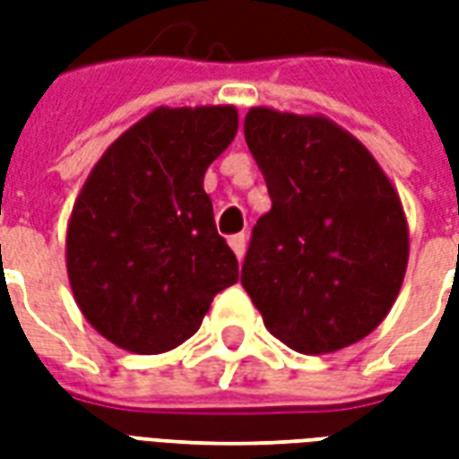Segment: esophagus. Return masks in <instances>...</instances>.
Masks as SVG:
<instances>
[{
  "label": "esophagus",
  "instance_id": "obj_1",
  "mask_svg": "<svg viewBox=\"0 0 459 459\" xmlns=\"http://www.w3.org/2000/svg\"><path fill=\"white\" fill-rule=\"evenodd\" d=\"M229 246L233 248V253L238 255V260L243 258V253H246V236L243 233H236V236H230Z\"/></svg>",
  "mask_w": 459,
  "mask_h": 459
}]
</instances>
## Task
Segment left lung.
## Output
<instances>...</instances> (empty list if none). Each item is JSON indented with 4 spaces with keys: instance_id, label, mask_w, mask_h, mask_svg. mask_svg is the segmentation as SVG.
<instances>
[{
    "instance_id": "obj_1",
    "label": "left lung",
    "mask_w": 459,
    "mask_h": 459,
    "mask_svg": "<svg viewBox=\"0 0 459 459\" xmlns=\"http://www.w3.org/2000/svg\"><path fill=\"white\" fill-rule=\"evenodd\" d=\"M246 142L268 184L240 282L273 337L332 354L374 332L403 285L408 223L374 154L325 115L250 108Z\"/></svg>"
}]
</instances>
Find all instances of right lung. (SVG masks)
Masks as SVG:
<instances>
[{
	"label": "right lung",
	"instance_id": "right-lung-1",
	"mask_svg": "<svg viewBox=\"0 0 459 459\" xmlns=\"http://www.w3.org/2000/svg\"><path fill=\"white\" fill-rule=\"evenodd\" d=\"M238 132L233 105L157 108L88 174L65 230V270L91 327L132 354L196 334L238 260L221 238L204 174Z\"/></svg>",
	"mask_w": 459,
	"mask_h": 459
}]
</instances>
